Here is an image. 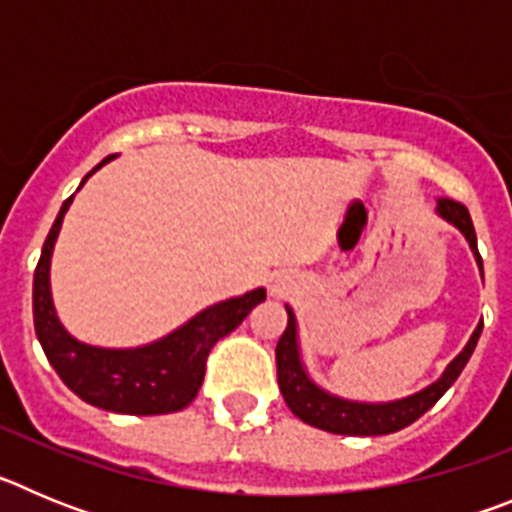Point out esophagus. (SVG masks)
Masks as SVG:
<instances>
[{
	"label": "esophagus",
	"instance_id": "esophagus-1",
	"mask_svg": "<svg viewBox=\"0 0 512 512\" xmlns=\"http://www.w3.org/2000/svg\"><path fill=\"white\" fill-rule=\"evenodd\" d=\"M274 292H279V289H274Z\"/></svg>",
	"mask_w": 512,
	"mask_h": 512
}]
</instances>
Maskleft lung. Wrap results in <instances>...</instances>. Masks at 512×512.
Instances as JSON below:
<instances>
[{
    "label": "left lung",
    "instance_id": "obj_1",
    "mask_svg": "<svg viewBox=\"0 0 512 512\" xmlns=\"http://www.w3.org/2000/svg\"><path fill=\"white\" fill-rule=\"evenodd\" d=\"M438 215L446 220V223L456 225V228L464 233V238L469 241L474 251V259H477L479 271H482V256L477 251V233H474L472 217L469 210L461 202L449 200V197H441L436 207ZM287 328H284L282 338L277 343V379L279 390H282L284 402L287 408L302 420V423L312 425V428H320V431L338 433V436H384V433H395L408 428L410 423L420 418L423 413L436 405L443 397V392L449 390L451 384L459 379L461 369L467 366L469 356L474 354V346L479 341V333H482V325L479 323L474 328L472 338L464 346L459 356L446 366V372L441 374L438 382H433L431 387H425L423 392H415V395L405 397V400L397 402H354L343 400V397L328 395L325 390H320L318 384L307 377L305 366L300 361V346H297V320L295 312L287 307Z\"/></svg>",
    "mask_w": 512,
    "mask_h": 512
}]
</instances>
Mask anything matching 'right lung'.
Returning <instances> with one entry per match:
<instances>
[{
	"label": "right lung",
	"instance_id": "add662e5",
	"mask_svg": "<svg viewBox=\"0 0 512 512\" xmlns=\"http://www.w3.org/2000/svg\"><path fill=\"white\" fill-rule=\"evenodd\" d=\"M107 161L110 156L99 166ZM99 166L84 176V182ZM71 200L74 194L63 202L56 223L45 238L33 277L35 333L45 356L63 384L94 408L125 415H164L184 410L200 392L212 346L238 328L248 312L266 300V289L259 287L243 297L217 302L151 346L97 348L76 341L56 318L48 279L53 243Z\"/></svg>",
	"mask_w": 512,
	"mask_h": 512
}]
</instances>
